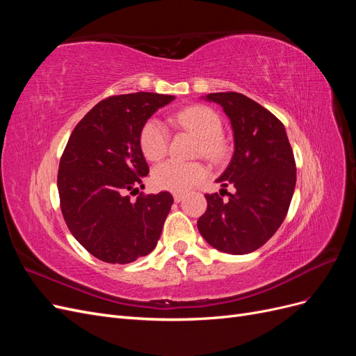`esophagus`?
<instances>
[{
  "label": "esophagus",
  "mask_w": 356,
  "mask_h": 356,
  "mask_svg": "<svg viewBox=\"0 0 356 356\" xmlns=\"http://www.w3.org/2000/svg\"><path fill=\"white\" fill-rule=\"evenodd\" d=\"M174 200H175L177 203L182 202V200H184V195H182V193H175V195H174Z\"/></svg>",
  "instance_id": "1"
}]
</instances>
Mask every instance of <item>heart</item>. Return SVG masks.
Instances as JSON below:
<instances>
[{
	"instance_id": "heart-1",
	"label": "heart",
	"mask_w": 356,
	"mask_h": 356,
	"mask_svg": "<svg viewBox=\"0 0 356 356\" xmlns=\"http://www.w3.org/2000/svg\"><path fill=\"white\" fill-rule=\"evenodd\" d=\"M172 122L188 129L200 138L199 153L209 159L218 160L224 154V145L221 141L222 123L220 115L209 106L191 105L178 111ZM169 131L168 127L156 118L148 120L139 134V147L149 161L163 159L168 152ZM208 175V169L199 161L168 160L153 169L152 181L159 190L172 193H186L197 186Z\"/></svg>"
}]
</instances>
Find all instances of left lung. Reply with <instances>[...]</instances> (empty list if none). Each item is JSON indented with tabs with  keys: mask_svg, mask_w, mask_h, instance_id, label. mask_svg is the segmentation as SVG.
I'll return each mask as SVG.
<instances>
[{
	"mask_svg": "<svg viewBox=\"0 0 356 356\" xmlns=\"http://www.w3.org/2000/svg\"><path fill=\"white\" fill-rule=\"evenodd\" d=\"M204 99L220 104L230 118L234 153L217 182L233 186L234 193L225 190L227 199L218 193L204 195L208 208L197 229L215 250L250 254L270 239L286 217L296 188L293 148L284 124L248 96L220 92Z\"/></svg>",
	"mask_w": 356,
	"mask_h": 356,
	"instance_id": "left-lung-1",
	"label": "left lung"
}]
</instances>
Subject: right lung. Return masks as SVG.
I'll return each mask as SVG.
<instances>
[{"instance_id": "right-lung-1", "label": "right lung", "mask_w": 356, "mask_h": 356, "mask_svg": "<svg viewBox=\"0 0 356 356\" xmlns=\"http://www.w3.org/2000/svg\"><path fill=\"white\" fill-rule=\"evenodd\" d=\"M175 96L136 92L110 96L74 127L59 163L60 209L70 232L93 257L127 264L152 252L174 197L168 191L131 202L148 175L139 147L143 126Z\"/></svg>"}]
</instances>
